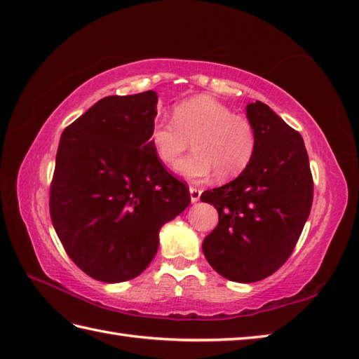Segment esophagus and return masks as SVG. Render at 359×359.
Returning a JSON list of instances; mask_svg holds the SVG:
<instances>
[{
	"instance_id": "1",
	"label": "esophagus",
	"mask_w": 359,
	"mask_h": 359,
	"mask_svg": "<svg viewBox=\"0 0 359 359\" xmlns=\"http://www.w3.org/2000/svg\"><path fill=\"white\" fill-rule=\"evenodd\" d=\"M189 192H190V201L196 203L198 200H200V196H201V190H200V189L190 186V187H189Z\"/></svg>"
}]
</instances>
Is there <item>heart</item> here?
Returning <instances> with one entry per match:
<instances>
[{"mask_svg": "<svg viewBox=\"0 0 359 359\" xmlns=\"http://www.w3.org/2000/svg\"><path fill=\"white\" fill-rule=\"evenodd\" d=\"M192 140L196 152L175 165L180 177L203 181L217 172L232 180L245 170L257 150L253 124L207 95H198L173 109V123L156 121L150 146L158 161L172 165Z\"/></svg>", "mask_w": 359, "mask_h": 359, "instance_id": "1", "label": "heart"}]
</instances>
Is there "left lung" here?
<instances>
[{"instance_id": "1", "label": "left lung", "mask_w": 359, "mask_h": 359, "mask_svg": "<svg viewBox=\"0 0 359 359\" xmlns=\"http://www.w3.org/2000/svg\"><path fill=\"white\" fill-rule=\"evenodd\" d=\"M245 115L257 132L253 159L238 178L201 195L219 218L204 238V257L235 283L264 280L287 261L313 200L301 135L261 101L247 104Z\"/></svg>"}]
</instances>
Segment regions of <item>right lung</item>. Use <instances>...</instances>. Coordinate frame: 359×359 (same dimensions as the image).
<instances>
[{"label": "right lung", "instance_id": "1", "mask_svg": "<svg viewBox=\"0 0 359 359\" xmlns=\"http://www.w3.org/2000/svg\"><path fill=\"white\" fill-rule=\"evenodd\" d=\"M158 95L106 97L62 132L50 218L70 259L102 283L141 275L159 229L190 204L189 189L150 146Z\"/></svg>", "mask_w": 359, "mask_h": 359}]
</instances>
